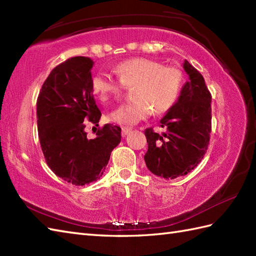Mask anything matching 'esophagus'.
Instances as JSON below:
<instances>
[{"instance_id": "obj_1", "label": "esophagus", "mask_w": 256, "mask_h": 256, "mask_svg": "<svg viewBox=\"0 0 256 256\" xmlns=\"http://www.w3.org/2000/svg\"><path fill=\"white\" fill-rule=\"evenodd\" d=\"M128 132H131V128L128 126H122V136H126Z\"/></svg>"}]
</instances>
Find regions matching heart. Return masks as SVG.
<instances>
[{
  "label": "heart",
  "mask_w": 256,
  "mask_h": 256,
  "mask_svg": "<svg viewBox=\"0 0 256 256\" xmlns=\"http://www.w3.org/2000/svg\"><path fill=\"white\" fill-rule=\"evenodd\" d=\"M118 79L106 72H96L91 79L92 92L103 102L122 96L124 88L133 89L131 104L114 110L108 118L123 125H133L148 118L152 112L164 114L176 104L182 94L184 76L175 66H162L153 59L136 57L120 62L114 69Z\"/></svg>",
  "instance_id": "b5f03b06"
}]
</instances>
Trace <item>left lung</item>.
<instances>
[{
	"instance_id": "8db88e82",
	"label": "left lung",
	"mask_w": 256,
	"mask_h": 256,
	"mask_svg": "<svg viewBox=\"0 0 256 256\" xmlns=\"http://www.w3.org/2000/svg\"><path fill=\"white\" fill-rule=\"evenodd\" d=\"M184 69L189 80L182 86L180 96L160 126L158 134L153 128L145 130L148 150L144 160L154 175L175 179L187 175L204 158L211 133V94L204 79L187 60Z\"/></svg>"
}]
</instances>
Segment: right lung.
<instances>
[{
	"instance_id": "obj_1",
	"label": "right lung",
	"mask_w": 256,
	"mask_h": 256,
	"mask_svg": "<svg viewBox=\"0 0 256 256\" xmlns=\"http://www.w3.org/2000/svg\"><path fill=\"white\" fill-rule=\"evenodd\" d=\"M94 60L77 56L52 70L37 98V128L52 172L74 186L99 179L111 152L121 142V128L106 124L88 138L86 124L98 125L101 111L91 89Z\"/></svg>"
}]
</instances>
